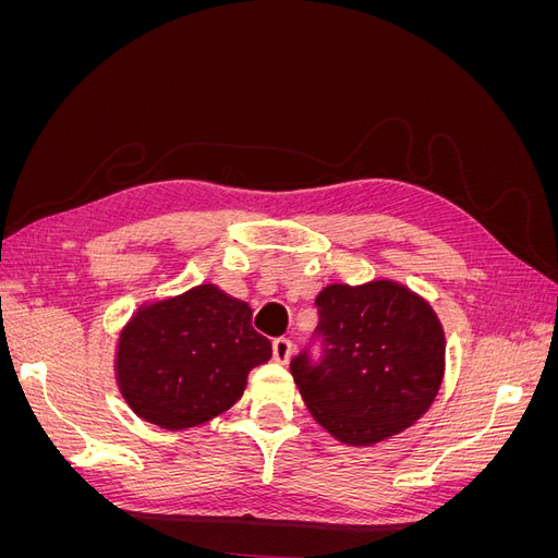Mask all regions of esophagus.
Wrapping results in <instances>:
<instances>
[{
  "label": "esophagus",
  "instance_id": "34e87169",
  "mask_svg": "<svg viewBox=\"0 0 558 558\" xmlns=\"http://www.w3.org/2000/svg\"><path fill=\"white\" fill-rule=\"evenodd\" d=\"M291 351H293V342L286 340V337H277V340L272 342V353H275V361L277 363H289L291 359Z\"/></svg>",
  "mask_w": 558,
  "mask_h": 558
}]
</instances>
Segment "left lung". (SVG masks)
<instances>
[{"mask_svg":"<svg viewBox=\"0 0 558 558\" xmlns=\"http://www.w3.org/2000/svg\"><path fill=\"white\" fill-rule=\"evenodd\" d=\"M324 359H293L310 414L335 440L373 447L414 426L445 379V328L430 302L396 279L328 283L316 295Z\"/></svg>","mask_w":558,"mask_h":558,"instance_id":"left-lung-1","label":"left lung"}]
</instances>
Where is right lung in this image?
Returning <instances> with one entry per match:
<instances>
[{"label":"right lung","instance_id":"1","mask_svg":"<svg viewBox=\"0 0 558 558\" xmlns=\"http://www.w3.org/2000/svg\"><path fill=\"white\" fill-rule=\"evenodd\" d=\"M248 302L216 283L146 300L118 332L113 375L128 408L165 430L209 424L244 396L272 344L253 330Z\"/></svg>","mask_w":558,"mask_h":558}]
</instances>
